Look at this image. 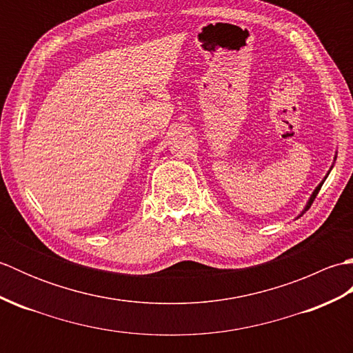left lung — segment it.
Wrapping results in <instances>:
<instances>
[{"instance_id": "1", "label": "left lung", "mask_w": 353, "mask_h": 353, "mask_svg": "<svg viewBox=\"0 0 353 353\" xmlns=\"http://www.w3.org/2000/svg\"><path fill=\"white\" fill-rule=\"evenodd\" d=\"M321 185H323V182H321L319 186H317V188H316V191H314L312 192V196H311V199H310V201H308V205H306V208H305V211H306V209H310V206L312 205V201H314V199H316L317 197V194H319V191H320V188H321Z\"/></svg>"}]
</instances>
